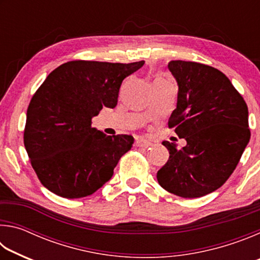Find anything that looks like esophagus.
<instances>
[{
  "mask_svg": "<svg viewBox=\"0 0 260 260\" xmlns=\"http://www.w3.org/2000/svg\"><path fill=\"white\" fill-rule=\"evenodd\" d=\"M135 146L141 147V148H148V147L151 146V143L148 142V141H144V140H136L135 141Z\"/></svg>",
  "mask_w": 260,
  "mask_h": 260,
  "instance_id": "obj_1",
  "label": "esophagus"
}]
</instances>
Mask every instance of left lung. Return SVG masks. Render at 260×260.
Listing matches in <instances>:
<instances>
[{
    "mask_svg": "<svg viewBox=\"0 0 260 260\" xmlns=\"http://www.w3.org/2000/svg\"><path fill=\"white\" fill-rule=\"evenodd\" d=\"M167 68L179 88L169 127L187 144L178 149L162 141L170 158L157 180L169 192L196 199L217 190L234 172L250 140L249 111L219 70L184 60H171Z\"/></svg>",
    "mask_w": 260,
    "mask_h": 260,
    "instance_id": "obj_1",
    "label": "left lung"
}]
</instances>
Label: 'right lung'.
Instances as JSON below:
<instances>
[{"label":"right lung","mask_w":260,"mask_h":260,"mask_svg":"<svg viewBox=\"0 0 260 260\" xmlns=\"http://www.w3.org/2000/svg\"><path fill=\"white\" fill-rule=\"evenodd\" d=\"M143 64L72 60L46 78L28 105L24 144L48 190L81 199L112 178L134 139L104 134L91 119L104 107L116 108L124 79Z\"/></svg>","instance_id":"right-lung-1"}]
</instances>
